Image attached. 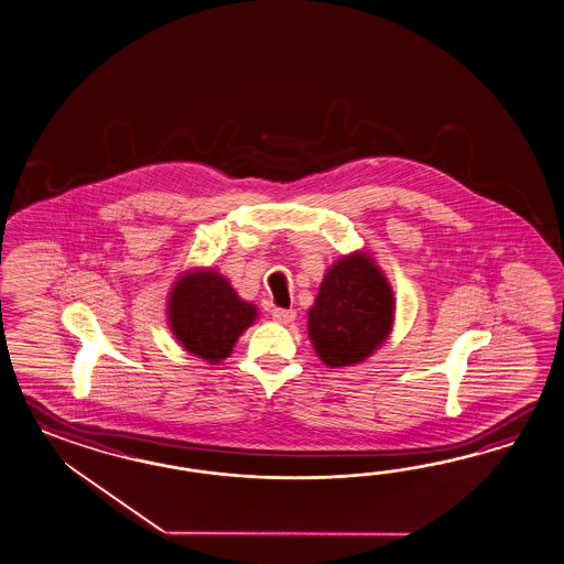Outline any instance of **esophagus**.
<instances>
[{"label": "esophagus", "mask_w": 564, "mask_h": 564, "mask_svg": "<svg viewBox=\"0 0 564 564\" xmlns=\"http://www.w3.org/2000/svg\"><path fill=\"white\" fill-rule=\"evenodd\" d=\"M273 319L279 322V324H285V326H288V324H291V322L295 319V312H293V310H281V307H275V310H273Z\"/></svg>", "instance_id": "34e87169"}]
</instances>
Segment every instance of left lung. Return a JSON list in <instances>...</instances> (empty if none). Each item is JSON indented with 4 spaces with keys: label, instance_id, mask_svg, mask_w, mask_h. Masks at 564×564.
<instances>
[{
    "label": "left lung",
    "instance_id": "obj_1",
    "mask_svg": "<svg viewBox=\"0 0 564 564\" xmlns=\"http://www.w3.org/2000/svg\"><path fill=\"white\" fill-rule=\"evenodd\" d=\"M395 297L389 279L365 250L344 254L319 283L307 310V336L330 369L355 367L389 338Z\"/></svg>",
    "mask_w": 564,
    "mask_h": 564
}]
</instances>
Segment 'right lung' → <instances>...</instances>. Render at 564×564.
<instances>
[{
	"label": "right lung",
	"instance_id": "add662e5",
	"mask_svg": "<svg viewBox=\"0 0 564 564\" xmlns=\"http://www.w3.org/2000/svg\"><path fill=\"white\" fill-rule=\"evenodd\" d=\"M257 316V305L245 302L230 281L209 267L183 273L166 300V319L175 340L206 362L230 357L234 344Z\"/></svg>",
	"mask_w": 564,
	"mask_h": 564
}]
</instances>
